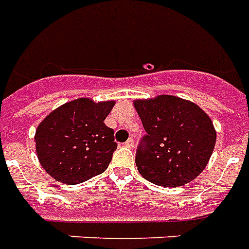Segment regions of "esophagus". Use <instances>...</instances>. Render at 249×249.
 <instances>
[{"label": "esophagus", "instance_id": "obj_1", "mask_svg": "<svg viewBox=\"0 0 249 249\" xmlns=\"http://www.w3.org/2000/svg\"><path fill=\"white\" fill-rule=\"evenodd\" d=\"M124 145L125 147H128V148H133V147H134V139L129 138L128 141L124 143Z\"/></svg>", "mask_w": 249, "mask_h": 249}]
</instances>
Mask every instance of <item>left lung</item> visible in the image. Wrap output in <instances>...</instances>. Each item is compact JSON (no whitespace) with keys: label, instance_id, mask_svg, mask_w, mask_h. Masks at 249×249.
I'll use <instances>...</instances> for the list:
<instances>
[{"label":"left lung","instance_id":"1","mask_svg":"<svg viewBox=\"0 0 249 249\" xmlns=\"http://www.w3.org/2000/svg\"><path fill=\"white\" fill-rule=\"evenodd\" d=\"M134 106L147 133L135 153L141 175L160 187H180L197 178L216 143L205 111L174 96L135 101Z\"/></svg>","mask_w":249,"mask_h":249}]
</instances>
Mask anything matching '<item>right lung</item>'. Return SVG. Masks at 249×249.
Returning a JSON list of instances; mask_svg holds the SVG:
<instances>
[{"mask_svg": "<svg viewBox=\"0 0 249 249\" xmlns=\"http://www.w3.org/2000/svg\"><path fill=\"white\" fill-rule=\"evenodd\" d=\"M114 102L79 98L52 111L36 131L43 169L60 183L79 184L104 173L118 147L104 120Z\"/></svg>", "mask_w": 249, "mask_h": 249, "instance_id": "add662e5", "label": "right lung"}]
</instances>
